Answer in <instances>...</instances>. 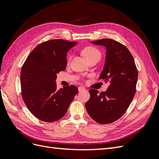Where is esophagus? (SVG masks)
Returning a JSON list of instances; mask_svg holds the SVG:
<instances>
[{"instance_id":"obj_1","label":"esophagus","mask_w":159,"mask_h":159,"mask_svg":"<svg viewBox=\"0 0 159 159\" xmlns=\"http://www.w3.org/2000/svg\"><path fill=\"white\" fill-rule=\"evenodd\" d=\"M84 90H85V88H84V87H82V86H80V87L78 88V91H84Z\"/></svg>"}]
</instances>
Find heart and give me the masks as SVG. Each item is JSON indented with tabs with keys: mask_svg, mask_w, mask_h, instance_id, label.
<instances>
[{
	"mask_svg": "<svg viewBox=\"0 0 159 159\" xmlns=\"http://www.w3.org/2000/svg\"><path fill=\"white\" fill-rule=\"evenodd\" d=\"M82 53H83V55L84 56V57L86 59H87V60L88 59H89L90 57H93V56L101 55L99 51L97 48H95V47H93V46L85 47V48L82 50Z\"/></svg>",
	"mask_w": 159,
	"mask_h": 159,
	"instance_id": "obj_1",
	"label": "heart"
}]
</instances>
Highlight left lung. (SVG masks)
Listing matches in <instances>:
<instances>
[{
  "label": "left lung",
  "instance_id": "left-lung-1",
  "mask_svg": "<svg viewBox=\"0 0 159 159\" xmlns=\"http://www.w3.org/2000/svg\"><path fill=\"white\" fill-rule=\"evenodd\" d=\"M106 48L103 71L99 75L109 85L98 93L89 89L90 98L85 103L89 116L100 124L111 123L125 113L136 92L138 71L131 52L124 45L109 38L90 42Z\"/></svg>",
  "mask_w": 159,
  "mask_h": 159
}]
</instances>
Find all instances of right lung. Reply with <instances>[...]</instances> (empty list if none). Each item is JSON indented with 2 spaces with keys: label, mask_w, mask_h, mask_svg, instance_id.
Masks as SVG:
<instances>
[{
  "label": "right lung",
  "mask_w": 159,
  "mask_h": 159,
  "mask_svg": "<svg viewBox=\"0 0 159 159\" xmlns=\"http://www.w3.org/2000/svg\"><path fill=\"white\" fill-rule=\"evenodd\" d=\"M76 42L51 40L37 46L24 63L22 96L30 111L41 121L54 122L66 113L78 89L74 85L57 90V74L65 70L66 55Z\"/></svg>",
  "instance_id": "right-lung-1"
}]
</instances>
